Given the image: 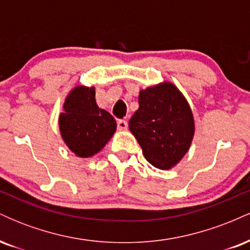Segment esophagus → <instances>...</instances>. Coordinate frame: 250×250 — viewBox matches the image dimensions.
<instances>
[{
    "instance_id": "esophagus-1",
    "label": "esophagus",
    "mask_w": 250,
    "mask_h": 250,
    "mask_svg": "<svg viewBox=\"0 0 250 250\" xmlns=\"http://www.w3.org/2000/svg\"><path fill=\"white\" fill-rule=\"evenodd\" d=\"M128 128V122L125 121V120H119L117 121V129L119 130H125Z\"/></svg>"
}]
</instances>
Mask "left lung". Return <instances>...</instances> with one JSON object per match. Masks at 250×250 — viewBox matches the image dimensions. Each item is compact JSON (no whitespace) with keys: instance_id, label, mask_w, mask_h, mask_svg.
Masks as SVG:
<instances>
[{"instance_id":"1","label":"left lung","mask_w":250,"mask_h":250,"mask_svg":"<svg viewBox=\"0 0 250 250\" xmlns=\"http://www.w3.org/2000/svg\"><path fill=\"white\" fill-rule=\"evenodd\" d=\"M146 160L159 169L176 166L190 147L194 119L187 100L173 83L140 91L139 109L129 121Z\"/></svg>"}]
</instances>
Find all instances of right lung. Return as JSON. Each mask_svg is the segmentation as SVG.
<instances>
[{
    "mask_svg": "<svg viewBox=\"0 0 250 250\" xmlns=\"http://www.w3.org/2000/svg\"><path fill=\"white\" fill-rule=\"evenodd\" d=\"M63 109L59 119L61 136L79 157L97 154L115 133V119L96 104L94 87L74 88L65 99Z\"/></svg>",
    "mask_w": 250,
    "mask_h": 250,
    "instance_id": "right-lung-1",
    "label": "right lung"
}]
</instances>
